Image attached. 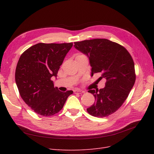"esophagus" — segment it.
<instances>
[{
	"label": "esophagus",
	"instance_id": "obj_1",
	"mask_svg": "<svg viewBox=\"0 0 154 154\" xmlns=\"http://www.w3.org/2000/svg\"><path fill=\"white\" fill-rule=\"evenodd\" d=\"M74 92L75 93V94H82V93H84L85 91H83L80 89H75L74 91Z\"/></svg>",
	"mask_w": 154,
	"mask_h": 154
}]
</instances>
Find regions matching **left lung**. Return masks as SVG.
Listing matches in <instances>:
<instances>
[{
	"label": "left lung",
	"instance_id": "8db88e82",
	"mask_svg": "<svg viewBox=\"0 0 154 154\" xmlns=\"http://www.w3.org/2000/svg\"><path fill=\"white\" fill-rule=\"evenodd\" d=\"M74 48L89 58L92 76L100 72L99 79H106L103 88L88 91L95 102L87 112L97 118L114 113L127 100L136 81L132 56L122 45L104 38L75 42Z\"/></svg>",
	"mask_w": 154,
	"mask_h": 154
}]
</instances>
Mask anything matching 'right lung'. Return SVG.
Here are the masks:
<instances>
[{
  "mask_svg": "<svg viewBox=\"0 0 154 154\" xmlns=\"http://www.w3.org/2000/svg\"><path fill=\"white\" fill-rule=\"evenodd\" d=\"M73 44L38 43L23 53L15 71V82L25 103L39 115L51 116L62 109L72 91H60L54 87L53 76Z\"/></svg>",
  "mask_w": 154,
  "mask_h": 154,
  "instance_id": "right-lung-1",
  "label": "right lung"
}]
</instances>
